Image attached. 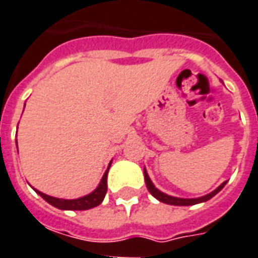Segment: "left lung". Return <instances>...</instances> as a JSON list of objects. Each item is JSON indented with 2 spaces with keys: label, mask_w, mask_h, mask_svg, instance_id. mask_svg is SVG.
Returning <instances> with one entry per match:
<instances>
[{
  "label": "left lung",
  "mask_w": 258,
  "mask_h": 258,
  "mask_svg": "<svg viewBox=\"0 0 258 258\" xmlns=\"http://www.w3.org/2000/svg\"><path fill=\"white\" fill-rule=\"evenodd\" d=\"M144 175H145V183H146V187H148L149 192L152 194L153 197L155 198V199H158L159 202H162V203H166V204H171V206H192V204H198V203H203V202H207L210 201L211 198H214L216 194L219 192V191L223 188V187L227 184V182H223L220 184V186L216 188V190H214L212 192L207 194V195H204V197L202 198H194V199H183V198H175V197H170V195H167V194L162 192V191H159L158 188H155V186L153 184V182L150 180V178H149L148 172H146V170L144 169Z\"/></svg>",
  "instance_id": "left-lung-1"
}]
</instances>
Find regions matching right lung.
<instances>
[{
	"instance_id": "1",
	"label": "right lung",
	"mask_w": 258,
	"mask_h": 258,
	"mask_svg": "<svg viewBox=\"0 0 258 258\" xmlns=\"http://www.w3.org/2000/svg\"><path fill=\"white\" fill-rule=\"evenodd\" d=\"M110 163L106 169L105 174L103 175V179L99 183V186L95 191H92L91 194L86 195V197L79 198V199H72V201H67V199H59V198L48 197L46 194L37 191V194H39L40 197L43 198L44 201L50 203L51 206L59 208V210H74V211H83V210H89V208H93L96 206H99L101 202L104 201L105 198L106 190H108V184H106V176H108V171H109Z\"/></svg>"
}]
</instances>
